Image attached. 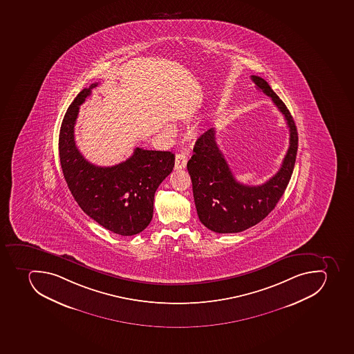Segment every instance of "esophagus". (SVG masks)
<instances>
[{
    "label": "esophagus",
    "instance_id": "obj_1",
    "mask_svg": "<svg viewBox=\"0 0 354 354\" xmlns=\"http://www.w3.org/2000/svg\"><path fill=\"white\" fill-rule=\"evenodd\" d=\"M187 155L185 152H179L176 155L175 169H183L187 165Z\"/></svg>",
    "mask_w": 354,
    "mask_h": 354
}]
</instances>
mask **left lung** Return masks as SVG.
<instances>
[{"label": "left lung", "mask_w": 354, "mask_h": 354, "mask_svg": "<svg viewBox=\"0 0 354 354\" xmlns=\"http://www.w3.org/2000/svg\"><path fill=\"white\" fill-rule=\"evenodd\" d=\"M257 88L270 96L288 125L290 138L280 169L265 184L239 183L217 147L212 128L197 139L187 164L199 221L216 233H238L261 222L279 202L294 170L298 148L297 128L285 103L263 78L251 76Z\"/></svg>", "instance_id": "1"}]
</instances>
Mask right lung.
I'll return each instance as SVG.
<instances>
[{
	"label": "right lung",
	"mask_w": 354,
	"mask_h": 354,
	"mask_svg": "<svg viewBox=\"0 0 354 354\" xmlns=\"http://www.w3.org/2000/svg\"><path fill=\"white\" fill-rule=\"evenodd\" d=\"M96 86L92 84L78 93L64 116L58 143L64 177L75 201L91 218L116 234H138L151 222L156 190L173 171L175 155L136 148L133 155L115 166L87 161L75 143L74 128L80 105Z\"/></svg>",
	"instance_id": "obj_1"
}]
</instances>
